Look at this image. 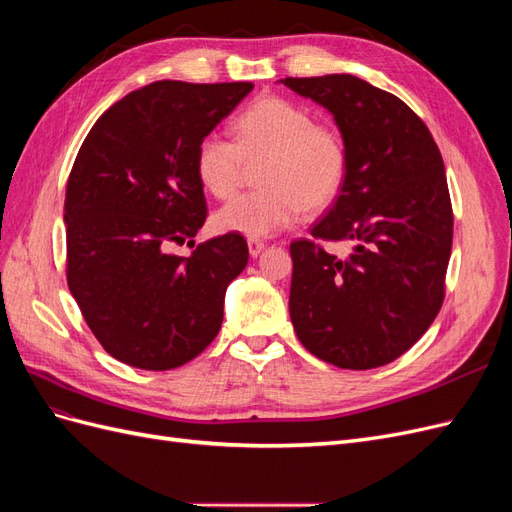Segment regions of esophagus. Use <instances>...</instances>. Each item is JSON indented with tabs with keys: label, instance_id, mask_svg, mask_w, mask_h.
<instances>
[{
	"label": "esophagus",
	"instance_id": "1",
	"mask_svg": "<svg viewBox=\"0 0 512 512\" xmlns=\"http://www.w3.org/2000/svg\"><path fill=\"white\" fill-rule=\"evenodd\" d=\"M247 247H250V254L256 258V256H260L262 250H265L267 243L260 241V239H247Z\"/></svg>",
	"mask_w": 512,
	"mask_h": 512
}]
</instances>
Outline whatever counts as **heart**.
<instances>
[{
    "label": "heart",
    "mask_w": 512,
    "mask_h": 512,
    "mask_svg": "<svg viewBox=\"0 0 512 512\" xmlns=\"http://www.w3.org/2000/svg\"><path fill=\"white\" fill-rule=\"evenodd\" d=\"M232 138L209 132L196 147V177L215 198L243 183L247 164L258 168L260 190L239 194L213 215V228L250 239L269 237L301 218L331 207L348 179V147L331 123L282 96H258L232 123Z\"/></svg>",
    "instance_id": "b5f03b06"
}]
</instances>
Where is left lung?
<instances>
[{
  "label": "left lung",
  "mask_w": 512,
  "mask_h": 512,
  "mask_svg": "<svg viewBox=\"0 0 512 512\" xmlns=\"http://www.w3.org/2000/svg\"><path fill=\"white\" fill-rule=\"evenodd\" d=\"M282 83L329 108L350 158L331 211L290 243V320L318 359L382 367L421 339L444 301L453 205L440 149L404 100L352 74ZM342 240L344 259L321 245Z\"/></svg>",
  "instance_id": "1"
}]
</instances>
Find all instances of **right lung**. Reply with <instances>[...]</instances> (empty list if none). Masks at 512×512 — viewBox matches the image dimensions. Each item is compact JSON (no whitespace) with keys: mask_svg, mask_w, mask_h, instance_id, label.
Wrapping results in <instances>:
<instances>
[{"mask_svg":"<svg viewBox=\"0 0 512 512\" xmlns=\"http://www.w3.org/2000/svg\"><path fill=\"white\" fill-rule=\"evenodd\" d=\"M252 83L158 81L94 123L66 185V277L102 348L117 361L166 371L218 335L228 284L245 269L243 235L194 247L207 220L196 147Z\"/></svg>","mask_w":512,"mask_h":512,"instance_id":"add662e5","label":"right lung"}]
</instances>
